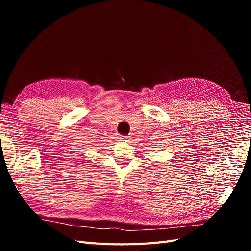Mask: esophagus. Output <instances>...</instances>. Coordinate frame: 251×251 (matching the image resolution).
<instances>
[{
    "label": "esophagus",
    "mask_w": 251,
    "mask_h": 251,
    "mask_svg": "<svg viewBox=\"0 0 251 251\" xmlns=\"http://www.w3.org/2000/svg\"><path fill=\"white\" fill-rule=\"evenodd\" d=\"M127 138H128V136H123V137L120 138V140L121 141H127Z\"/></svg>",
    "instance_id": "1"
}]
</instances>
